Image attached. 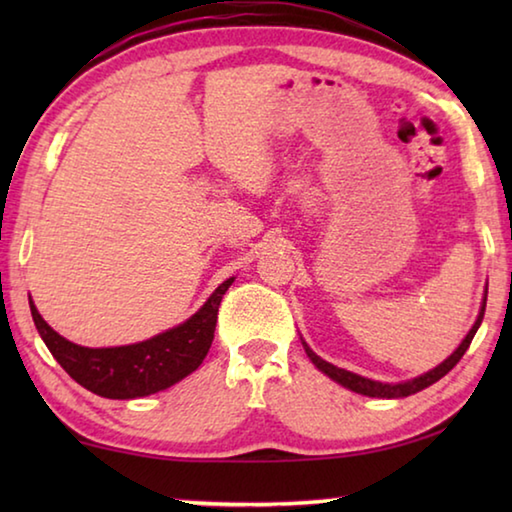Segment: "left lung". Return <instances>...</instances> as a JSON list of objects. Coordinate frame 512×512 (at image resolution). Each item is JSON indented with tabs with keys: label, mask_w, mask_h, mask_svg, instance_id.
<instances>
[{
	"label": "left lung",
	"mask_w": 512,
	"mask_h": 512,
	"mask_svg": "<svg viewBox=\"0 0 512 512\" xmlns=\"http://www.w3.org/2000/svg\"><path fill=\"white\" fill-rule=\"evenodd\" d=\"M485 300H488V289H485V298H483V305H481V311H479V318H476V323L472 325L470 332H467L463 343L458 345V348L454 350L452 357H447L443 363H440V366H436V368L429 370V372H424V375H420V377L409 379V381H402V384H381V381H372V379H366V377H361V375H354V372H350V370L336 368V366H332V363H327L325 359H320L318 354H316L314 350H311L305 341H302V345H305L307 357L311 359V363H314V366H316L320 372H325V375H327L329 379L339 381L341 386L350 388V391H354V393L368 395V397H381V400H395V397H409V395H413V393L422 391V388L436 384V381H438L440 377H445L447 372L452 370L458 361H461L465 350L470 348V343H472V339H474L476 329H479L481 320H483V314H485Z\"/></svg>",
	"instance_id": "8db88e82"
}]
</instances>
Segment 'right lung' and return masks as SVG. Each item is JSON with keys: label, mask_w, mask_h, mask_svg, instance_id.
<instances>
[{"label": "right lung", "mask_w": 512, "mask_h": 512, "mask_svg": "<svg viewBox=\"0 0 512 512\" xmlns=\"http://www.w3.org/2000/svg\"><path fill=\"white\" fill-rule=\"evenodd\" d=\"M235 277L219 284L205 305L183 325L153 336L149 341L119 345V348H83L54 332L33 302L31 316L42 341L69 377L94 395L108 400H133L164 391L201 366L210 350L216 314Z\"/></svg>", "instance_id": "1"}]
</instances>
